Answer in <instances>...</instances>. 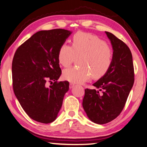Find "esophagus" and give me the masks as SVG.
Masks as SVG:
<instances>
[{
  "instance_id": "obj_1",
  "label": "esophagus",
  "mask_w": 147,
  "mask_h": 147,
  "mask_svg": "<svg viewBox=\"0 0 147 147\" xmlns=\"http://www.w3.org/2000/svg\"><path fill=\"white\" fill-rule=\"evenodd\" d=\"M74 87V84H69V88L70 89H72Z\"/></svg>"
}]
</instances>
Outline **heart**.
Returning <instances> with one entry per match:
<instances>
[{
	"mask_svg": "<svg viewBox=\"0 0 147 147\" xmlns=\"http://www.w3.org/2000/svg\"><path fill=\"white\" fill-rule=\"evenodd\" d=\"M78 57L79 66L63 71V78L74 84L86 82L91 76L99 78L105 75L111 66L113 53L110 46L96 36L77 32L72 37L71 46L66 43L60 46L58 60L61 66L67 67Z\"/></svg>",
	"mask_w": 147,
	"mask_h": 147,
	"instance_id": "b5f03b06",
	"label": "heart"
}]
</instances>
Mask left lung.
<instances>
[{"mask_svg":"<svg viewBox=\"0 0 147 147\" xmlns=\"http://www.w3.org/2000/svg\"><path fill=\"white\" fill-rule=\"evenodd\" d=\"M105 33L113 50V63L107 73L93 84L99 90L85 89L82 103L88 118L99 125L109 123L119 115L135 81L130 49L113 34Z\"/></svg>","mask_w":147,"mask_h":147,"instance_id":"8db88e82","label":"left lung"}]
</instances>
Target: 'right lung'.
<instances>
[{
	"instance_id": "obj_1",
	"label": "right lung",
	"mask_w": 147,
	"mask_h": 147,
	"mask_svg": "<svg viewBox=\"0 0 147 147\" xmlns=\"http://www.w3.org/2000/svg\"><path fill=\"white\" fill-rule=\"evenodd\" d=\"M71 34L60 28L39 31L14 54L12 63L14 94L28 115L38 122L47 124L56 119L69 90L68 82H57L61 74L58 53ZM47 81L53 85L47 87Z\"/></svg>"
}]
</instances>
